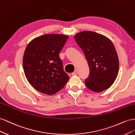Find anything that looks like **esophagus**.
Returning <instances> with one entry per match:
<instances>
[{"mask_svg": "<svg viewBox=\"0 0 135 135\" xmlns=\"http://www.w3.org/2000/svg\"><path fill=\"white\" fill-rule=\"evenodd\" d=\"M77 74H78V71L76 70H75V71H74V72L71 73L72 75H76Z\"/></svg>", "mask_w": 135, "mask_h": 135, "instance_id": "1", "label": "esophagus"}]
</instances>
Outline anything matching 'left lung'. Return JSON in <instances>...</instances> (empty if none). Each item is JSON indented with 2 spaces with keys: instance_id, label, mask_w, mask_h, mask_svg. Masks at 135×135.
<instances>
[{
  "instance_id": "obj_1",
  "label": "left lung",
  "mask_w": 135,
  "mask_h": 135,
  "mask_svg": "<svg viewBox=\"0 0 135 135\" xmlns=\"http://www.w3.org/2000/svg\"><path fill=\"white\" fill-rule=\"evenodd\" d=\"M74 38L84 53L90 70L89 77L85 80V85L97 93L109 88L119 71V59L111 40L91 31L78 32Z\"/></svg>"
}]
</instances>
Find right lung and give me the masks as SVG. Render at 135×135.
<instances>
[{
  "instance_id": "add662e5",
  "label": "right lung",
  "mask_w": 135,
  "mask_h": 135,
  "mask_svg": "<svg viewBox=\"0 0 135 135\" xmlns=\"http://www.w3.org/2000/svg\"><path fill=\"white\" fill-rule=\"evenodd\" d=\"M68 38L66 35L47 34L27 44L23 56V70L28 82L39 92L54 95L69 80L59 56Z\"/></svg>"
}]
</instances>
